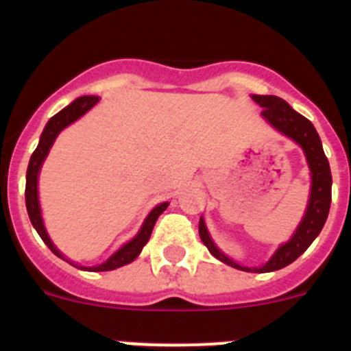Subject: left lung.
Listing matches in <instances>:
<instances>
[{"label": "left lung", "instance_id": "left-lung-1", "mask_svg": "<svg viewBox=\"0 0 351 351\" xmlns=\"http://www.w3.org/2000/svg\"><path fill=\"white\" fill-rule=\"evenodd\" d=\"M251 98L263 108L262 116L271 123V126H274L278 132L287 135L288 138H291L302 147L309 170H311V193H309L308 209H306L300 225L297 226L295 234L291 235L288 243L278 247L271 260L262 267H244V265H239L237 262L228 258L225 253H221L213 243L202 218L198 223V234H200V239L207 246V250L210 251V255L221 260L226 265L246 272H272L280 271V269L290 265L291 262H295L322 232L325 221H327L330 200H332V176H330L328 160L324 153V147H322V141L311 121L295 112L280 96L253 95Z\"/></svg>", "mask_w": 351, "mask_h": 351}]
</instances>
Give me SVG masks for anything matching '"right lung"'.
<instances>
[{
    "instance_id": "add662e5",
    "label": "right lung",
    "mask_w": 351,
    "mask_h": 351,
    "mask_svg": "<svg viewBox=\"0 0 351 351\" xmlns=\"http://www.w3.org/2000/svg\"><path fill=\"white\" fill-rule=\"evenodd\" d=\"M98 96H80L77 100L71 101L68 107H64L61 112H58L56 116H52L49 119V123L45 125L42 132V137H40L38 142V147L35 149V153L31 154V160H29V165H27V172H26V209L27 214H29V219H31V225L35 226V230L38 232V235L42 237V241L47 244L49 250L54 253L56 256H60V258L66 260L63 255H61V251L52 244L51 237H49L47 230H45V226H43V219H42V213H40V202H38V172L42 169V163L43 160L47 158L49 154V149L52 147L54 144L56 137L60 135V132L63 128H66L68 125H71L73 121L79 119L80 116L88 112L89 108L95 107L98 104ZM169 207V202H163L160 206L154 207L149 216L145 218L144 225L142 228L138 230V234L126 243L125 246L119 247V250L114 253L107 262L100 263V265H95V267H80L82 271H91V272H101V271H114L117 267H123L126 263L133 262V260L137 258L141 255L142 247L147 244L149 237H151V232L154 228V223H156L158 216H160L163 210ZM70 262V260H66ZM73 265V263H71Z\"/></svg>"
}]
</instances>
